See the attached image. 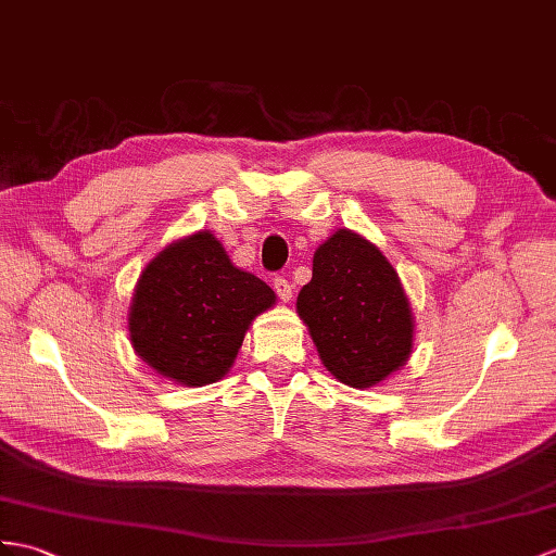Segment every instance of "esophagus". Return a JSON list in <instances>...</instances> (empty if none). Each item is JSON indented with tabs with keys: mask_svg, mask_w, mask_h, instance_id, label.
<instances>
[{
	"mask_svg": "<svg viewBox=\"0 0 556 556\" xmlns=\"http://www.w3.org/2000/svg\"><path fill=\"white\" fill-rule=\"evenodd\" d=\"M274 290H276V294L280 296L282 302H290L292 294H294V286H292L290 280H286V278H276L274 280Z\"/></svg>",
	"mask_w": 556,
	"mask_h": 556,
	"instance_id": "1",
	"label": "esophagus"
}]
</instances>
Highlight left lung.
Listing matches in <instances>:
<instances>
[{"instance_id":"8db88e82","label":"left lung","mask_w":556,"mask_h":556,"mask_svg":"<svg viewBox=\"0 0 556 556\" xmlns=\"http://www.w3.org/2000/svg\"><path fill=\"white\" fill-rule=\"evenodd\" d=\"M296 314L325 370L346 387H377L413 354L415 318L396 268L351 228H337L314 252Z\"/></svg>"}]
</instances>
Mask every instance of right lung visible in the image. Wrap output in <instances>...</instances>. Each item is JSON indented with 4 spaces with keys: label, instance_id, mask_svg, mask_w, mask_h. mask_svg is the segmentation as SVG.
I'll return each mask as SVG.
<instances>
[{
    "label": "right lung",
    "instance_id": "1",
    "mask_svg": "<svg viewBox=\"0 0 556 556\" xmlns=\"http://www.w3.org/2000/svg\"><path fill=\"white\" fill-rule=\"evenodd\" d=\"M276 292L228 260L212 231L169 242L146 264L127 314L129 342L148 368L184 387L219 382L252 320Z\"/></svg>",
    "mask_w": 556,
    "mask_h": 556
}]
</instances>
